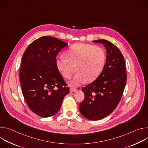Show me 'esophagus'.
Wrapping results in <instances>:
<instances>
[{
    "instance_id": "34e87169",
    "label": "esophagus",
    "mask_w": 148,
    "mask_h": 148,
    "mask_svg": "<svg viewBox=\"0 0 148 148\" xmlns=\"http://www.w3.org/2000/svg\"><path fill=\"white\" fill-rule=\"evenodd\" d=\"M77 90V89L76 88H74V87H71L70 88V91L71 92H75Z\"/></svg>"
}]
</instances>
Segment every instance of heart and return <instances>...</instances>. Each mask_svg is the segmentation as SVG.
Wrapping results in <instances>:
<instances>
[{
    "label": "heart",
    "instance_id": "obj_1",
    "mask_svg": "<svg viewBox=\"0 0 148 148\" xmlns=\"http://www.w3.org/2000/svg\"><path fill=\"white\" fill-rule=\"evenodd\" d=\"M66 58L56 60V66L62 75L66 79L77 73L71 84L78 86L86 81H94L101 73L106 59L102 47L91 44L77 43L66 51Z\"/></svg>",
    "mask_w": 148,
    "mask_h": 148
}]
</instances>
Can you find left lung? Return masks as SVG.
Segmentation results:
<instances>
[{
  "mask_svg": "<svg viewBox=\"0 0 148 148\" xmlns=\"http://www.w3.org/2000/svg\"><path fill=\"white\" fill-rule=\"evenodd\" d=\"M92 42L101 43L106 49V62L98 78L82 88L85 97L79 105V110L84 117L97 121L109 115L117 107L127 75L124 57L115 45L103 39Z\"/></svg>",
  "mask_w": 148,
  "mask_h": 148,
  "instance_id": "1",
  "label": "left lung"
}]
</instances>
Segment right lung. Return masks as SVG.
Here are the masks:
<instances>
[{
  "label": "right lung",
  "mask_w": 148,
  "mask_h": 148,
  "mask_svg": "<svg viewBox=\"0 0 148 148\" xmlns=\"http://www.w3.org/2000/svg\"><path fill=\"white\" fill-rule=\"evenodd\" d=\"M67 46L57 38L43 36L26 49L21 61L19 78L29 108L41 117L60 110L70 88L56 66V56Z\"/></svg>",
  "instance_id": "right-lung-1"
}]
</instances>
